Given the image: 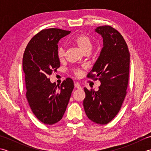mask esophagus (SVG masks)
<instances>
[{
  "instance_id": "1",
  "label": "esophagus",
  "mask_w": 151,
  "mask_h": 151,
  "mask_svg": "<svg viewBox=\"0 0 151 151\" xmlns=\"http://www.w3.org/2000/svg\"><path fill=\"white\" fill-rule=\"evenodd\" d=\"M75 87L76 88H78V89H82L81 86L78 83H75Z\"/></svg>"
}]
</instances>
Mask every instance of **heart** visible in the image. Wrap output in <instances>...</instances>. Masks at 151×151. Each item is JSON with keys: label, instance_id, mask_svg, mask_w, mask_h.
<instances>
[{"label": "heart", "instance_id": "1", "mask_svg": "<svg viewBox=\"0 0 151 151\" xmlns=\"http://www.w3.org/2000/svg\"><path fill=\"white\" fill-rule=\"evenodd\" d=\"M72 43L76 45L80 50L84 54H88L90 52L93 47V40L88 35L86 34H81L76 36L72 39ZM57 56L60 60H63L65 55V50L63 47H60L58 48L56 52ZM73 73L75 75L78 76L81 75L82 70L80 69H75L73 70Z\"/></svg>", "mask_w": 151, "mask_h": 151}]
</instances>
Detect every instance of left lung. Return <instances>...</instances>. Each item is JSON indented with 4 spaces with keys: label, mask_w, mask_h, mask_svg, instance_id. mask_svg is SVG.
Here are the masks:
<instances>
[{
    "label": "left lung",
    "mask_w": 151,
    "mask_h": 151,
    "mask_svg": "<svg viewBox=\"0 0 151 151\" xmlns=\"http://www.w3.org/2000/svg\"><path fill=\"white\" fill-rule=\"evenodd\" d=\"M103 37V45L97 62L87 77L99 80V90L84 88V110L94 123L106 124L119 111L127 95L129 77L130 53L123 37L109 25L95 29Z\"/></svg>",
    "instance_id": "1"
}]
</instances>
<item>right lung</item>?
<instances>
[{
  "label": "right lung",
  "mask_w": 151,
  "mask_h": 151,
  "mask_svg": "<svg viewBox=\"0 0 151 151\" xmlns=\"http://www.w3.org/2000/svg\"><path fill=\"white\" fill-rule=\"evenodd\" d=\"M70 32L54 28L41 30L28 43L22 58L28 102L35 116L46 124L62 119L74 88L71 78L59 86L49 78L60 66L58 43Z\"/></svg>",
  "instance_id": "right-lung-1"
}]
</instances>
